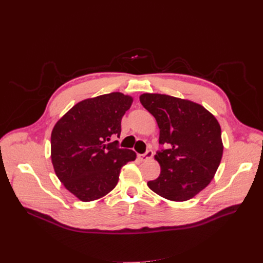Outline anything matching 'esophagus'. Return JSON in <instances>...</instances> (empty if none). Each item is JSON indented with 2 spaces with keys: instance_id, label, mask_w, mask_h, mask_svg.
I'll return each mask as SVG.
<instances>
[{
  "instance_id": "1",
  "label": "esophagus",
  "mask_w": 263,
  "mask_h": 263,
  "mask_svg": "<svg viewBox=\"0 0 263 263\" xmlns=\"http://www.w3.org/2000/svg\"><path fill=\"white\" fill-rule=\"evenodd\" d=\"M153 156H154L153 151L148 150L146 154H144V155H139V159H140L141 161H147V160H150L151 158H153Z\"/></svg>"
}]
</instances>
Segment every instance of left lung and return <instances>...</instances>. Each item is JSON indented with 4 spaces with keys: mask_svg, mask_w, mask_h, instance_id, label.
<instances>
[{
    "mask_svg": "<svg viewBox=\"0 0 263 263\" xmlns=\"http://www.w3.org/2000/svg\"><path fill=\"white\" fill-rule=\"evenodd\" d=\"M142 105L154 115L160 144L155 156L160 176L147 185L163 198L185 201L208 185L223 157L222 131L217 119L202 105L161 93H143Z\"/></svg>",
    "mask_w": 263,
    "mask_h": 263,
    "instance_id": "8db88e82",
    "label": "left lung"
}]
</instances>
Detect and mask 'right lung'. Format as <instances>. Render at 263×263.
Instances as JSON below:
<instances>
[{"label":"right lung","mask_w":263,"mask_h":263,"mask_svg":"<svg viewBox=\"0 0 263 263\" xmlns=\"http://www.w3.org/2000/svg\"><path fill=\"white\" fill-rule=\"evenodd\" d=\"M133 98L110 92L82 100L55 123L51 133V160L63 185L81 201L99 199L112 191L120 170L136 154L117 147L121 118Z\"/></svg>","instance_id":"1"}]
</instances>
